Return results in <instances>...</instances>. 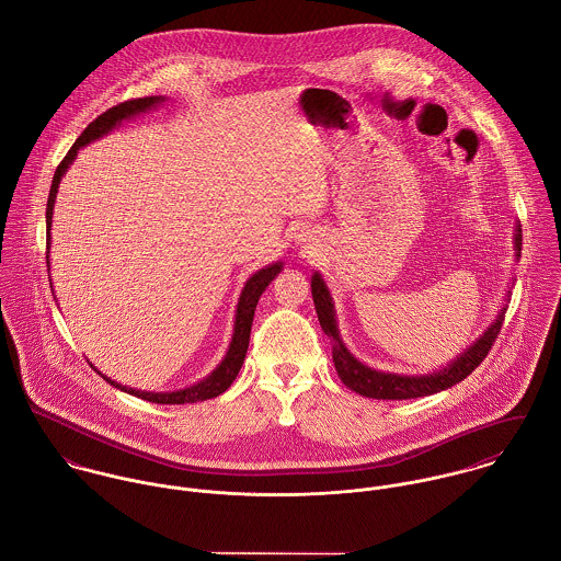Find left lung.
Returning <instances> with one entry per match:
<instances>
[{"mask_svg": "<svg viewBox=\"0 0 561 561\" xmlns=\"http://www.w3.org/2000/svg\"><path fill=\"white\" fill-rule=\"evenodd\" d=\"M514 244H516V255H518L523 249L520 225L516 227ZM312 299H314V308H317L319 323H321L323 332L334 340L332 355H334L337 377L342 379V383L346 388H351L353 392L368 397V399H392V401L416 399V397L436 394L440 390H447L450 386L459 383L485 359L488 351L492 348L494 340L501 332V325L505 321V308H503L501 314L496 317V321L483 332V336L479 337L468 351H463L455 362L447 364V368H443V370H436L432 375H397V373H381V370L368 368L366 364H362L359 359H355L348 353V348L342 344L340 334H337L336 312H334L330 290L319 273L312 275Z\"/></svg>", "mask_w": 561, "mask_h": 561, "instance_id": "obj_1", "label": "left lung"}]
</instances>
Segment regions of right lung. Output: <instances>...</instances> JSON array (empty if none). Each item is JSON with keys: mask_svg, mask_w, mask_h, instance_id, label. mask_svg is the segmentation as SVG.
<instances>
[{"mask_svg": "<svg viewBox=\"0 0 561 561\" xmlns=\"http://www.w3.org/2000/svg\"><path fill=\"white\" fill-rule=\"evenodd\" d=\"M160 102H164V98H138V100H129V102H123L118 106L108 108L106 113L100 114L82 134L80 138L73 142V147L69 149V153L62 158V162L58 164L56 173H54V180H51V188H49V199H47V213H45V219H47V229L51 227V215H54V202H56V193H58V184L65 175V171L69 169V164L76 160L78 151L89 145L91 140H98L100 136L108 134L113 127H116L121 121L125 118H131L136 114L145 113L153 106H158ZM47 247H49V231H47ZM49 266V262H47ZM282 271V262H275V264H268L264 268H260L255 275H251L240 293V299H238V308H236V321H233V336L229 342V348H227V355H225L224 362L217 366V370H213V375H208L204 381L191 386V388H184V390H175V392H145V390H134V388H127V386H121L113 379H108L106 375H102L98 368V373L123 392L127 394H134L138 399H145L149 403H162V405H184V403H197V401H206V399H215L219 394H224L225 390L231 386V381L236 379L242 362H244V355H247V346H249V334H251V323H253V312H255V306H257V299L262 297V293L266 290V286L275 279V275Z\"/></svg>", "mask_w": 561, "mask_h": 561, "instance_id": "1", "label": "right lung"}]
</instances>
